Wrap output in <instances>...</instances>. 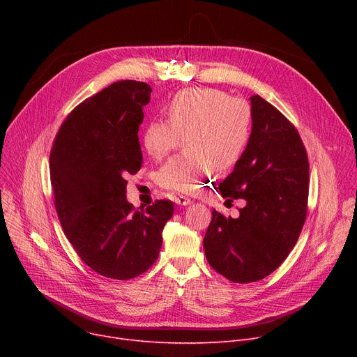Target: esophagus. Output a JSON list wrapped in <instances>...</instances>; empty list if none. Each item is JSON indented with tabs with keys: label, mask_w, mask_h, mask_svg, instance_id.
Masks as SVG:
<instances>
[{
	"label": "esophagus",
	"mask_w": 357,
	"mask_h": 357,
	"mask_svg": "<svg viewBox=\"0 0 357 357\" xmlns=\"http://www.w3.org/2000/svg\"><path fill=\"white\" fill-rule=\"evenodd\" d=\"M178 205H190L191 204V198L188 197H183V195H179V197H175L174 199Z\"/></svg>",
	"instance_id": "1"
}]
</instances>
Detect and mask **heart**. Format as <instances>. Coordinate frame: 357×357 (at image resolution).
<instances>
[{
    "instance_id": "b5f03b06",
    "label": "heart",
    "mask_w": 357,
    "mask_h": 357,
    "mask_svg": "<svg viewBox=\"0 0 357 357\" xmlns=\"http://www.w3.org/2000/svg\"><path fill=\"white\" fill-rule=\"evenodd\" d=\"M252 131V109L243 100L211 88L178 92L167 105V121L149 123L146 152L160 159L183 137L185 153L169 159L156 175L160 186L194 194L214 169L226 171L241 158Z\"/></svg>"
}]
</instances>
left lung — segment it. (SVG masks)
<instances>
[{
    "label": "left lung",
    "instance_id": "obj_1",
    "mask_svg": "<svg viewBox=\"0 0 357 357\" xmlns=\"http://www.w3.org/2000/svg\"><path fill=\"white\" fill-rule=\"evenodd\" d=\"M252 133L234 171L218 190L246 199L238 218L213 210L204 250L214 271L236 284L271 275L294 249L307 217L308 158L294 124L259 96Z\"/></svg>",
    "mask_w": 357,
    "mask_h": 357
}]
</instances>
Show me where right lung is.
I'll list each match as a JSON object with an SVG mask.
<instances>
[{"mask_svg": "<svg viewBox=\"0 0 357 357\" xmlns=\"http://www.w3.org/2000/svg\"><path fill=\"white\" fill-rule=\"evenodd\" d=\"M150 92L144 82L111 84L72 109L50 152L63 233L92 271L111 279H133L155 264L174 215L172 201L136 211L126 198V178L143 163L137 133Z\"/></svg>", "mask_w": 357, "mask_h": 357, "instance_id": "add662e5", "label": "right lung"}]
</instances>
